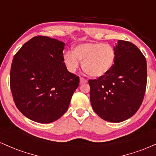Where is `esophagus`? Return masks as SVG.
<instances>
[{"label": "esophagus", "mask_w": 156, "mask_h": 156, "mask_svg": "<svg viewBox=\"0 0 156 156\" xmlns=\"http://www.w3.org/2000/svg\"><path fill=\"white\" fill-rule=\"evenodd\" d=\"M87 83V80L86 79L83 78V77H80V84H85Z\"/></svg>", "instance_id": "34e87169"}]
</instances>
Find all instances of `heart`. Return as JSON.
Here are the masks:
<instances>
[{
	"label": "heart",
	"mask_w": 156,
	"mask_h": 156,
	"mask_svg": "<svg viewBox=\"0 0 156 156\" xmlns=\"http://www.w3.org/2000/svg\"><path fill=\"white\" fill-rule=\"evenodd\" d=\"M115 59L113 47L100 43H83L74 47L73 52L67 51L64 55L65 62L71 71L77 69L80 61L83 71L94 78L101 77L109 72Z\"/></svg>",
	"instance_id": "1"
}]
</instances>
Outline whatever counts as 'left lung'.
<instances>
[{
  "mask_svg": "<svg viewBox=\"0 0 156 156\" xmlns=\"http://www.w3.org/2000/svg\"><path fill=\"white\" fill-rule=\"evenodd\" d=\"M114 65L105 76L89 80L90 103L102 119L121 122L141 105L147 86L146 58L136 45L119 40Z\"/></svg>",
  "mask_w": 156,
  "mask_h": 156,
  "instance_id": "left-lung-1",
  "label": "left lung"
}]
</instances>
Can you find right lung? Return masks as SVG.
<instances>
[{"label":"right lung","instance_id":"1","mask_svg":"<svg viewBox=\"0 0 156 156\" xmlns=\"http://www.w3.org/2000/svg\"><path fill=\"white\" fill-rule=\"evenodd\" d=\"M65 43L36 36L15 54L10 88L17 109L29 119L51 123L67 111L80 78L66 69Z\"/></svg>","mask_w":156,"mask_h":156}]
</instances>
